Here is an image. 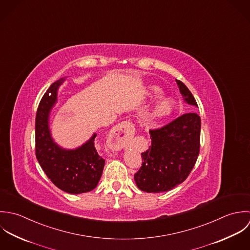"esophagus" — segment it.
I'll return each mask as SVG.
<instances>
[{
    "instance_id": "34e87169",
    "label": "esophagus",
    "mask_w": 250,
    "mask_h": 250,
    "mask_svg": "<svg viewBox=\"0 0 250 250\" xmlns=\"http://www.w3.org/2000/svg\"><path fill=\"white\" fill-rule=\"evenodd\" d=\"M135 132V128L132 123L130 122H123L122 124L118 125L112 134V138L114 139V144L112 147L116 150H119L124 147L123 141L128 137H132V135Z\"/></svg>"
}]
</instances>
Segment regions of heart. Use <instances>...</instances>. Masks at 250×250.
I'll return each instance as SVG.
<instances>
[{
	"mask_svg": "<svg viewBox=\"0 0 250 250\" xmlns=\"http://www.w3.org/2000/svg\"><path fill=\"white\" fill-rule=\"evenodd\" d=\"M149 94L150 97L156 98L159 97L162 94V91L156 87V86H151L149 89ZM175 108V102L174 100L170 98H166L163 100H159L152 108L151 115L152 117L156 119H164L168 116H170Z\"/></svg>",
	"mask_w": 250,
	"mask_h": 250,
	"instance_id": "1",
	"label": "heart"
}]
</instances>
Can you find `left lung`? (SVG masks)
<instances>
[{
  "mask_svg": "<svg viewBox=\"0 0 250 250\" xmlns=\"http://www.w3.org/2000/svg\"><path fill=\"white\" fill-rule=\"evenodd\" d=\"M184 100L198 107L188 87L176 80ZM201 119L188 113L167 125L150 130L149 150L142 152V166L134 175L139 189L149 193L171 190L182 184L195 165L200 150Z\"/></svg>",
  "mask_w": 250,
  "mask_h": 250,
  "instance_id": "left-lung-1",
  "label": "left lung"
}]
</instances>
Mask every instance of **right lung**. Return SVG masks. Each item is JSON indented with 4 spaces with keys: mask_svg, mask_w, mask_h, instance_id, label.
Here are the masks:
<instances>
[{
    "mask_svg": "<svg viewBox=\"0 0 250 250\" xmlns=\"http://www.w3.org/2000/svg\"><path fill=\"white\" fill-rule=\"evenodd\" d=\"M64 80L65 77L54 82L40 102L36 117V155L57 188L70 194H80L97 188L105 160L95 146L97 133L75 149H64L54 141L49 125L51 111Z\"/></svg>",
    "mask_w": 250,
    "mask_h": 250,
    "instance_id": "1",
    "label": "right lung"
}]
</instances>
